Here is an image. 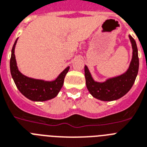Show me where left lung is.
<instances>
[{"instance_id": "8db88e82", "label": "left lung", "mask_w": 147, "mask_h": 147, "mask_svg": "<svg viewBox=\"0 0 147 147\" xmlns=\"http://www.w3.org/2000/svg\"><path fill=\"white\" fill-rule=\"evenodd\" d=\"M129 38L133 55L129 68L124 74L99 83L92 79L87 67H84L86 87L94 98L102 101L117 100L128 92L134 85L139 70V57L136 42L131 36H129Z\"/></svg>"}]
</instances>
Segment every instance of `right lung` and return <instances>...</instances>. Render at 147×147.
Returning a JSON list of instances; mask_svg holds the SVG:
<instances>
[{"instance_id": "add662e5", "label": "right lung", "mask_w": 147, "mask_h": 147, "mask_svg": "<svg viewBox=\"0 0 147 147\" xmlns=\"http://www.w3.org/2000/svg\"><path fill=\"white\" fill-rule=\"evenodd\" d=\"M16 42L17 39L14 42L11 51L10 68L12 78L19 91L27 98L35 102H44L55 98L63 86L64 77L70 67L65 68L53 81H45L26 77L20 72L16 65L14 54Z\"/></svg>"}]
</instances>
